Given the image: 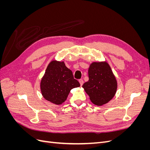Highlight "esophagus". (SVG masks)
<instances>
[{
  "mask_svg": "<svg viewBox=\"0 0 150 150\" xmlns=\"http://www.w3.org/2000/svg\"><path fill=\"white\" fill-rule=\"evenodd\" d=\"M79 83H80V85L82 86H83V83H84V81H83V80L82 79H79Z\"/></svg>",
  "mask_w": 150,
  "mask_h": 150,
  "instance_id": "esophagus-1",
  "label": "esophagus"
}]
</instances>
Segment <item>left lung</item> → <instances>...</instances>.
I'll use <instances>...</instances> for the list:
<instances>
[{
    "label": "left lung",
    "instance_id": "1",
    "mask_svg": "<svg viewBox=\"0 0 150 150\" xmlns=\"http://www.w3.org/2000/svg\"><path fill=\"white\" fill-rule=\"evenodd\" d=\"M89 81L83 85L90 100L97 106L108 103L115 96L117 84L108 62H94L88 69Z\"/></svg>",
    "mask_w": 150,
    "mask_h": 150
}]
</instances>
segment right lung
<instances>
[{"label":"right lung","mask_w":150,"mask_h":150,"mask_svg":"<svg viewBox=\"0 0 150 150\" xmlns=\"http://www.w3.org/2000/svg\"><path fill=\"white\" fill-rule=\"evenodd\" d=\"M80 86L71 70L63 61H52L40 81V91L46 100L59 105L64 103L71 90Z\"/></svg>","instance_id":"obj_1"}]
</instances>
